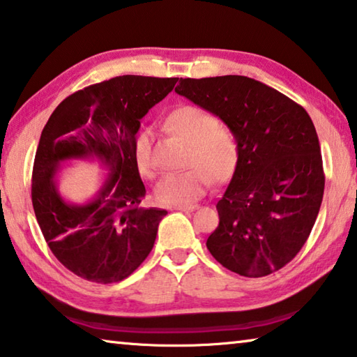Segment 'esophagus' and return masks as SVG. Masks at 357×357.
Listing matches in <instances>:
<instances>
[{
	"mask_svg": "<svg viewBox=\"0 0 357 357\" xmlns=\"http://www.w3.org/2000/svg\"><path fill=\"white\" fill-rule=\"evenodd\" d=\"M174 209H178V211H187V213H189V211L198 209V204H183V206H174Z\"/></svg>",
	"mask_w": 357,
	"mask_h": 357,
	"instance_id": "obj_1",
	"label": "esophagus"
}]
</instances>
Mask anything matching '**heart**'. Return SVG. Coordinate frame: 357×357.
<instances>
[{
    "label": "heart",
    "mask_w": 357,
    "mask_h": 357,
    "mask_svg": "<svg viewBox=\"0 0 357 357\" xmlns=\"http://www.w3.org/2000/svg\"><path fill=\"white\" fill-rule=\"evenodd\" d=\"M168 128L189 144L184 172L168 173L155 184L157 202L168 206L198 200L217 181H227L238 164V142L231 129L217 123L214 114L197 105H181L168 114ZM138 170L146 176H154L153 130L142 129L134 143Z\"/></svg>",
    "instance_id": "1"
}]
</instances>
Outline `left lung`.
Wrapping results in <instances>:
<instances>
[{
	"mask_svg": "<svg viewBox=\"0 0 357 357\" xmlns=\"http://www.w3.org/2000/svg\"><path fill=\"white\" fill-rule=\"evenodd\" d=\"M219 116L238 142V164L217 202L206 247L223 268L264 277L298 255L324 192L318 135L304 108L243 75L181 78L174 89Z\"/></svg>",
	"mask_w": 357,
	"mask_h": 357,
	"instance_id": "1",
	"label": "left lung"
}]
</instances>
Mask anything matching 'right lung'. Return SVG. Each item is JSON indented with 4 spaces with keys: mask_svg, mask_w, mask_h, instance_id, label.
Masks as SVG:
<instances>
[{
    "mask_svg": "<svg viewBox=\"0 0 357 357\" xmlns=\"http://www.w3.org/2000/svg\"><path fill=\"white\" fill-rule=\"evenodd\" d=\"M178 78L123 75L69 96L42 130L31 198L48 247L70 273L96 283L121 282L153 250L165 209L144 208L135 160L140 119ZM96 158L110 174L91 202L68 204L54 174L64 160Z\"/></svg>",
    "mask_w": 357,
    "mask_h": 357,
    "instance_id": "obj_1",
    "label": "right lung"
}]
</instances>
